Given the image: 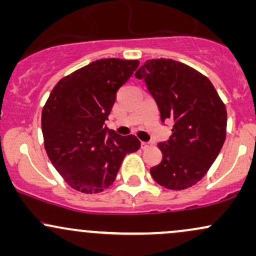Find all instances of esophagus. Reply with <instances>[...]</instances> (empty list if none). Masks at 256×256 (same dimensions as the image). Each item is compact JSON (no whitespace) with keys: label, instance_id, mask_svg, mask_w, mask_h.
Returning <instances> with one entry per match:
<instances>
[{"label":"esophagus","instance_id":"34e87169","mask_svg":"<svg viewBox=\"0 0 256 256\" xmlns=\"http://www.w3.org/2000/svg\"><path fill=\"white\" fill-rule=\"evenodd\" d=\"M142 149H146V148H149V146H152V143H149V142H142Z\"/></svg>","mask_w":256,"mask_h":256}]
</instances>
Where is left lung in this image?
<instances>
[{"label":"left lung","instance_id":"1","mask_svg":"<svg viewBox=\"0 0 256 256\" xmlns=\"http://www.w3.org/2000/svg\"><path fill=\"white\" fill-rule=\"evenodd\" d=\"M156 101L161 120L173 122L167 142L158 143L162 160L150 174L161 186L184 190L204 177L226 137L228 113L206 76L172 58H152L134 73Z\"/></svg>","mask_w":256,"mask_h":256}]
</instances>
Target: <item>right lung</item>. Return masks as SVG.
<instances>
[{"label": "right lung", "instance_id": "1", "mask_svg": "<svg viewBox=\"0 0 256 256\" xmlns=\"http://www.w3.org/2000/svg\"><path fill=\"white\" fill-rule=\"evenodd\" d=\"M138 64V60L114 58L94 61L60 79L44 104V148L77 192H104L116 180L125 155L140 149L136 136H120L104 126L116 91Z\"/></svg>", "mask_w": 256, "mask_h": 256}]
</instances>
